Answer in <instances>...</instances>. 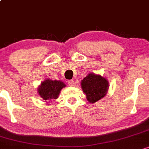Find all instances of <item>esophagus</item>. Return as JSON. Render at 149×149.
Here are the masks:
<instances>
[{"mask_svg": "<svg viewBox=\"0 0 149 149\" xmlns=\"http://www.w3.org/2000/svg\"><path fill=\"white\" fill-rule=\"evenodd\" d=\"M68 84L70 85V86H74V81H73L72 79H71V80H69V81H68Z\"/></svg>", "mask_w": 149, "mask_h": 149, "instance_id": "34e87169", "label": "esophagus"}]
</instances>
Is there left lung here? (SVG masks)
Listing matches in <instances>:
<instances>
[{"instance_id": "8db88e82", "label": "left lung", "mask_w": 149, "mask_h": 149, "mask_svg": "<svg viewBox=\"0 0 149 149\" xmlns=\"http://www.w3.org/2000/svg\"><path fill=\"white\" fill-rule=\"evenodd\" d=\"M81 88L88 101L95 103L106 96L108 89V81L101 75L89 74L81 80Z\"/></svg>"}]
</instances>
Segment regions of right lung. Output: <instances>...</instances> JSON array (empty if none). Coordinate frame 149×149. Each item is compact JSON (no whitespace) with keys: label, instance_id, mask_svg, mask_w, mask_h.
Wrapping results in <instances>:
<instances>
[{"label":"right lung","instance_id":"1","mask_svg":"<svg viewBox=\"0 0 149 149\" xmlns=\"http://www.w3.org/2000/svg\"><path fill=\"white\" fill-rule=\"evenodd\" d=\"M65 86V84L63 81L47 79L41 84L38 91L44 101H50L58 98L61 90Z\"/></svg>","mask_w":149,"mask_h":149}]
</instances>
